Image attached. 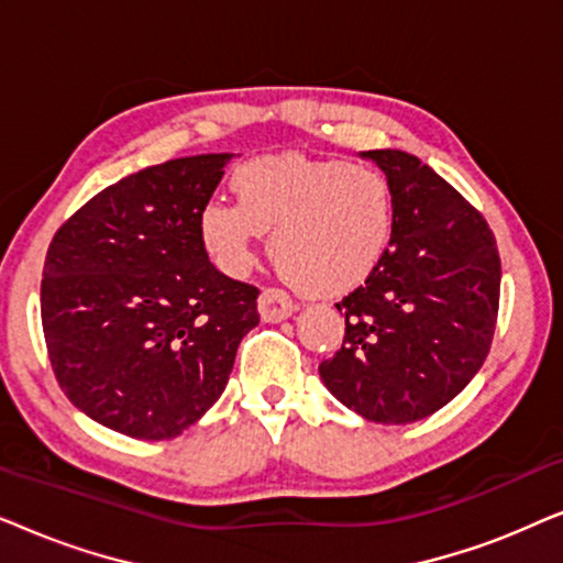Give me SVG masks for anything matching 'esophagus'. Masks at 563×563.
I'll use <instances>...</instances> for the list:
<instances>
[{"instance_id":"34e87169","label":"esophagus","mask_w":563,"mask_h":563,"mask_svg":"<svg viewBox=\"0 0 563 563\" xmlns=\"http://www.w3.org/2000/svg\"><path fill=\"white\" fill-rule=\"evenodd\" d=\"M297 305L282 289H264L258 295V314L264 322H282L295 314Z\"/></svg>"}]
</instances>
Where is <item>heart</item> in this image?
Instances as JSON below:
<instances>
[{"mask_svg": "<svg viewBox=\"0 0 563 563\" xmlns=\"http://www.w3.org/2000/svg\"><path fill=\"white\" fill-rule=\"evenodd\" d=\"M235 205L212 199L197 214V235L222 274L251 268L261 233L291 287L314 297L356 289L387 256L395 235V191L379 168L264 156L230 176Z\"/></svg>", "mask_w": 563, "mask_h": 563, "instance_id": "b5f03b06", "label": "heart"}]
</instances>
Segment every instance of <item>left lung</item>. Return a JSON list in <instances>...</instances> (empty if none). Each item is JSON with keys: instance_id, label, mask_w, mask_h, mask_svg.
I'll use <instances>...</instances> for the list:
<instances>
[{"instance_id": "8db88e82", "label": "left lung", "mask_w": 563, "mask_h": 563, "mask_svg": "<svg viewBox=\"0 0 563 563\" xmlns=\"http://www.w3.org/2000/svg\"><path fill=\"white\" fill-rule=\"evenodd\" d=\"M395 191V235L376 272L338 302L341 351L320 364L338 402L382 426L449 405L487 358L499 253L487 220L405 151H364Z\"/></svg>"}]
</instances>
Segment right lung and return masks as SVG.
I'll use <instances>...</instances> for the list:
<instances>
[{"label": "right lung", "instance_id": "obj_1", "mask_svg": "<svg viewBox=\"0 0 563 563\" xmlns=\"http://www.w3.org/2000/svg\"><path fill=\"white\" fill-rule=\"evenodd\" d=\"M233 158L202 153L130 174L53 235L45 345L60 389L99 426L164 441L225 391L258 325V289L210 264L197 214Z\"/></svg>", "mask_w": 563, "mask_h": 563}]
</instances>
